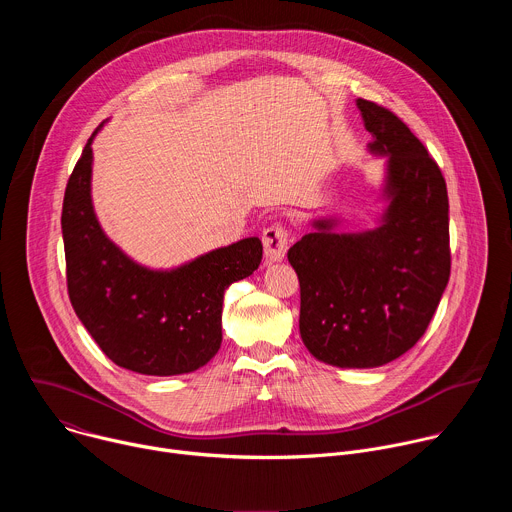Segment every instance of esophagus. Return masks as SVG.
<instances>
[{
  "instance_id": "esophagus-1",
  "label": "esophagus",
  "mask_w": 512,
  "mask_h": 512,
  "mask_svg": "<svg viewBox=\"0 0 512 512\" xmlns=\"http://www.w3.org/2000/svg\"><path fill=\"white\" fill-rule=\"evenodd\" d=\"M263 249L267 261H281L287 253V243H289V233L283 225H273L263 231Z\"/></svg>"
}]
</instances>
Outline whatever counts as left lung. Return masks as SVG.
Here are the masks:
<instances>
[{
    "label": "left lung",
    "mask_w": 512,
    "mask_h": 512,
    "mask_svg": "<svg viewBox=\"0 0 512 512\" xmlns=\"http://www.w3.org/2000/svg\"><path fill=\"white\" fill-rule=\"evenodd\" d=\"M369 152L387 158L381 225L336 233L314 221L287 251L300 279V334L322 362L375 369L425 334L450 279L448 188L425 145L389 109L358 99Z\"/></svg>",
    "instance_id": "8db88e82"
}]
</instances>
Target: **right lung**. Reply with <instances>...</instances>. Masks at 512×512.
Here are the masks:
<instances>
[{"instance_id":"add662e5","label":"right lung","mask_w":512,"mask_h":512,"mask_svg":"<svg viewBox=\"0 0 512 512\" xmlns=\"http://www.w3.org/2000/svg\"><path fill=\"white\" fill-rule=\"evenodd\" d=\"M97 131L62 202L70 304L117 367L152 377L192 373L221 348L225 289L259 267L263 245L249 237L170 271L129 259L107 239L93 210L91 143Z\"/></svg>"}]
</instances>
